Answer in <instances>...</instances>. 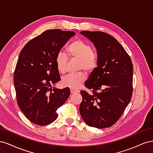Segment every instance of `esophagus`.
<instances>
[{
	"label": "esophagus",
	"instance_id": "1",
	"mask_svg": "<svg viewBox=\"0 0 153 153\" xmlns=\"http://www.w3.org/2000/svg\"><path fill=\"white\" fill-rule=\"evenodd\" d=\"M70 91H71V94H76V93H78V92H80V91H79V90L75 89H70Z\"/></svg>",
	"mask_w": 153,
	"mask_h": 153
}]
</instances>
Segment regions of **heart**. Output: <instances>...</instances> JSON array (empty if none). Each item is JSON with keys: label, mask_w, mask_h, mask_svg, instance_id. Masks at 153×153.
<instances>
[{"label": "heart", "mask_w": 153, "mask_h": 153, "mask_svg": "<svg viewBox=\"0 0 153 153\" xmlns=\"http://www.w3.org/2000/svg\"><path fill=\"white\" fill-rule=\"evenodd\" d=\"M67 55L69 59L78 60V69H84L87 73L93 71L98 66L96 55L92 52L91 45L81 39L72 42L67 48ZM68 59L65 53L59 52L55 57V64L59 72L65 74L67 71ZM86 80L84 72L69 75L63 78L62 84L71 89H78Z\"/></svg>", "instance_id": "obj_1"}]
</instances>
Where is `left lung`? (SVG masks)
Instances as JSON below:
<instances>
[{
    "label": "left lung",
    "instance_id": "left-lung-1",
    "mask_svg": "<svg viewBox=\"0 0 153 153\" xmlns=\"http://www.w3.org/2000/svg\"><path fill=\"white\" fill-rule=\"evenodd\" d=\"M96 50L98 66L85 83L89 94L81 91L80 114L89 126H112L131 101L133 64L126 50L114 37L100 31H82Z\"/></svg>",
    "mask_w": 153,
    "mask_h": 153
}]
</instances>
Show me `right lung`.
<instances>
[{
	"label": "right lung",
	"mask_w": 153,
	"mask_h": 153,
	"mask_svg": "<svg viewBox=\"0 0 153 153\" xmlns=\"http://www.w3.org/2000/svg\"><path fill=\"white\" fill-rule=\"evenodd\" d=\"M76 34L60 29L47 30L23 48L15 71L14 84L18 105L32 123L45 126L57 118L56 110L70 95L69 87L52 86L61 80L55 57Z\"/></svg>",
	"instance_id": "obj_1"
}]
</instances>
